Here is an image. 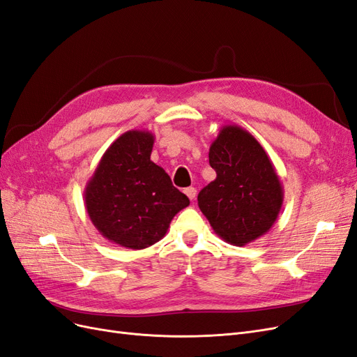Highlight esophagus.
<instances>
[{
  "mask_svg": "<svg viewBox=\"0 0 357 357\" xmlns=\"http://www.w3.org/2000/svg\"><path fill=\"white\" fill-rule=\"evenodd\" d=\"M185 193H186L188 198H189L190 201H193V199H195V197H197V189H195V188H186V189H185Z\"/></svg>",
  "mask_w": 357,
  "mask_h": 357,
  "instance_id": "1",
  "label": "esophagus"
}]
</instances>
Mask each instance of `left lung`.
Masks as SVG:
<instances>
[{"label":"left lung","mask_w":357,"mask_h":357,"mask_svg":"<svg viewBox=\"0 0 357 357\" xmlns=\"http://www.w3.org/2000/svg\"><path fill=\"white\" fill-rule=\"evenodd\" d=\"M215 178L198 195L213 231L232 245L265 235L282 210L284 190L257 139L238 125L220 128L208 152Z\"/></svg>","instance_id":"8db88e82"}]
</instances>
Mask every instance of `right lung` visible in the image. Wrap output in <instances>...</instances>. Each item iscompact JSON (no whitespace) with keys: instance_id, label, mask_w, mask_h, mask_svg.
<instances>
[{"instance_id":"obj_1","label":"right lung","mask_w":357,"mask_h":357,"mask_svg":"<svg viewBox=\"0 0 357 357\" xmlns=\"http://www.w3.org/2000/svg\"><path fill=\"white\" fill-rule=\"evenodd\" d=\"M155 135L126 131L110 144L84 188V207L98 232L125 248L142 250L164 238L189 198L150 160Z\"/></svg>"}]
</instances>
